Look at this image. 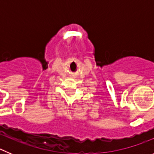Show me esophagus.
<instances>
[{
  "label": "esophagus",
  "mask_w": 154,
  "mask_h": 154,
  "mask_svg": "<svg viewBox=\"0 0 154 154\" xmlns=\"http://www.w3.org/2000/svg\"><path fill=\"white\" fill-rule=\"evenodd\" d=\"M72 78H76V77L75 75H72Z\"/></svg>",
  "instance_id": "obj_1"
}]
</instances>
